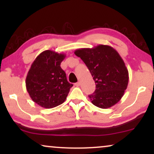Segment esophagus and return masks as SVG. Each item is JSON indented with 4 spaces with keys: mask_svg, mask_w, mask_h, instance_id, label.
Here are the masks:
<instances>
[{
    "mask_svg": "<svg viewBox=\"0 0 154 154\" xmlns=\"http://www.w3.org/2000/svg\"><path fill=\"white\" fill-rule=\"evenodd\" d=\"M80 85H81V83H80V82H77V83H75V85L76 86V87H79Z\"/></svg>",
    "mask_w": 154,
    "mask_h": 154,
    "instance_id": "esophagus-1",
    "label": "esophagus"
}]
</instances>
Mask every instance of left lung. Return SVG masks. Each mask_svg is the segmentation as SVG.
<instances>
[{
    "mask_svg": "<svg viewBox=\"0 0 154 154\" xmlns=\"http://www.w3.org/2000/svg\"><path fill=\"white\" fill-rule=\"evenodd\" d=\"M89 69L96 89L89 97L94 106L107 109L121 100L127 89L128 71L116 50L109 45L81 48L74 52Z\"/></svg>",
    "mask_w": 154,
    "mask_h": 154,
    "instance_id": "left-lung-1",
    "label": "left lung"
}]
</instances>
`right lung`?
<instances>
[{
	"label": "right lung",
	"mask_w": 154,
	"mask_h": 154,
	"mask_svg": "<svg viewBox=\"0 0 154 154\" xmlns=\"http://www.w3.org/2000/svg\"><path fill=\"white\" fill-rule=\"evenodd\" d=\"M65 57L64 54L45 50L31 64L26 79V90L31 100L41 107L51 109L62 104L73 86L60 66Z\"/></svg>",
	"instance_id": "obj_1"
}]
</instances>
